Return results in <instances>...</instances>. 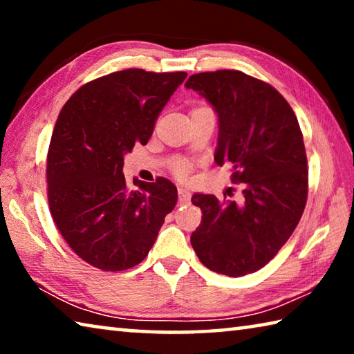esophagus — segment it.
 I'll return each instance as SVG.
<instances>
[{"label":"esophagus","mask_w":354,"mask_h":354,"mask_svg":"<svg viewBox=\"0 0 354 354\" xmlns=\"http://www.w3.org/2000/svg\"><path fill=\"white\" fill-rule=\"evenodd\" d=\"M178 194H179V205H189L190 192L187 189H184V187H179Z\"/></svg>","instance_id":"34e87169"}]
</instances>
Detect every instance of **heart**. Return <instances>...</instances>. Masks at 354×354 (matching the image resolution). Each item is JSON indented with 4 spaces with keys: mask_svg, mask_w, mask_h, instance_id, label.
Returning a JSON list of instances; mask_svg holds the SVG:
<instances>
[{
    "mask_svg": "<svg viewBox=\"0 0 354 354\" xmlns=\"http://www.w3.org/2000/svg\"><path fill=\"white\" fill-rule=\"evenodd\" d=\"M187 170H189V167H187V164H184V162H178L175 165V171H176L178 176H184L185 173H187Z\"/></svg>",
    "mask_w": 354,
    "mask_h": 354,
    "instance_id": "obj_1",
    "label": "heart"
}]
</instances>
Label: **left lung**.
Segmentation results:
<instances>
[{
	"mask_svg": "<svg viewBox=\"0 0 354 354\" xmlns=\"http://www.w3.org/2000/svg\"><path fill=\"white\" fill-rule=\"evenodd\" d=\"M185 87L211 103L218 117L214 159L231 164L242 198L195 194L203 212L190 243L209 270L254 273L289 241L308 200V159L292 107L270 84L237 70L192 75Z\"/></svg>",
	"mask_w": 354,
	"mask_h": 354,
	"instance_id": "obj_1",
	"label": "left lung"
}]
</instances>
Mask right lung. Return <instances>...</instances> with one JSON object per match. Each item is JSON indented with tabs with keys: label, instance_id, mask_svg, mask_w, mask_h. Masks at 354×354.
<instances>
[{
	"label": "right lung",
	"instance_id": "obj_1",
	"mask_svg": "<svg viewBox=\"0 0 354 354\" xmlns=\"http://www.w3.org/2000/svg\"><path fill=\"white\" fill-rule=\"evenodd\" d=\"M187 73L129 68L84 84L62 107L46 159L48 203L65 242L91 266L127 270L145 259L178 201L169 179L131 190L124 154L149 140Z\"/></svg>",
	"mask_w": 354,
	"mask_h": 354
}]
</instances>
